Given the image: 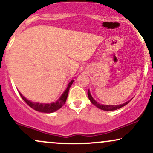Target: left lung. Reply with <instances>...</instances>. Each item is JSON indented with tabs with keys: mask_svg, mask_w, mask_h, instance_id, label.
I'll use <instances>...</instances> for the list:
<instances>
[{
	"mask_svg": "<svg viewBox=\"0 0 153 153\" xmlns=\"http://www.w3.org/2000/svg\"><path fill=\"white\" fill-rule=\"evenodd\" d=\"M88 99L89 100L91 101V102L93 103V104L94 105V106H96L97 108H100V109L101 110H103V111H114V110H117V109H119V108H122V107L126 106V105L127 104V103H129V101H131V99L129 100V101H127V102L122 103V104H119V105H116V106H114V105H103V104H101V103H98L97 101L95 100L94 98L92 97V96H91V92L90 91L88 90Z\"/></svg>",
	"mask_w": 153,
	"mask_h": 153,
	"instance_id": "1",
	"label": "left lung"
}]
</instances>
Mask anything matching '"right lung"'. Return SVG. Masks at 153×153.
Here are the masks:
<instances>
[{
    "instance_id": "right-lung-1",
    "label": "right lung",
    "mask_w": 153,
    "mask_h": 153,
    "mask_svg": "<svg viewBox=\"0 0 153 153\" xmlns=\"http://www.w3.org/2000/svg\"><path fill=\"white\" fill-rule=\"evenodd\" d=\"M74 80H71V82L68 83V86H67L66 89L65 90L64 92L62 93V94L61 95L60 97L57 99V101L55 102H52L50 103H39V102H34V101H31L28 100L27 99H26L23 95L19 92V94L20 96H22V98L23 99L25 102L29 105L31 108H34V110L37 111L39 112H43V113H52V112L56 111L58 109L62 107L63 105L65 104V103L67 98H68V92H69L70 88H71V85L73 84Z\"/></svg>"
}]
</instances>
